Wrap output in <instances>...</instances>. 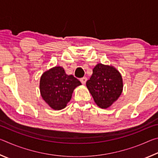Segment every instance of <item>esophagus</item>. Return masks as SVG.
I'll use <instances>...</instances> for the list:
<instances>
[{
	"label": "esophagus",
	"instance_id": "34e87169",
	"mask_svg": "<svg viewBox=\"0 0 158 158\" xmlns=\"http://www.w3.org/2000/svg\"><path fill=\"white\" fill-rule=\"evenodd\" d=\"M86 81H87L86 77H83V78L80 79V81H81V84H84V85L85 84V82H86Z\"/></svg>",
	"mask_w": 158,
	"mask_h": 158
}]
</instances>
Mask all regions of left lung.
<instances>
[{
	"mask_svg": "<svg viewBox=\"0 0 158 158\" xmlns=\"http://www.w3.org/2000/svg\"><path fill=\"white\" fill-rule=\"evenodd\" d=\"M86 86L97 105L106 109L121 95L123 80L116 69L99 63L93 68L91 77L86 81Z\"/></svg>",
	"mask_w": 158,
	"mask_h": 158,
	"instance_id": "1",
	"label": "left lung"
}]
</instances>
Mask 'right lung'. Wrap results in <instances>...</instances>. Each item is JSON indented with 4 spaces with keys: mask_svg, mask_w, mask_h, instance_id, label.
I'll return each mask as SVG.
<instances>
[{
    "mask_svg": "<svg viewBox=\"0 0 158 158\" xmlns=\"http://www.w3.org/2000/svg\"><path fill=\"white\" fill-rule=\"evenodd\" d=\"M81 82L73 75H68L61 67H55L42 74L40 83L41 95L52 109L65 108L72 98L74 89Z\"/></svg>",
    "mask_w": 158,
    "mask_h": 158,
    "instance_id": "obj_1",
    "label": "right lung"
}]
</instances>
